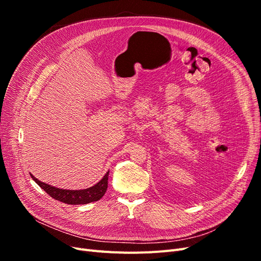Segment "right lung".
I'll return each instance as SVG.
<instances>
[{
	"mask_svg": "<svg viewBox=\"0 0 261 261\" xmlns=\"http://www.w3.org/2000/svg\"><path fill=\"white\" fill-rule=\"evenodd\" d=\"M30 176L46 194L50 195L55 200H59L67 204H85L92 201H98L103 197L108 188L109 172H107V174L96 185L86 189H80V191H69V189L57 188L37 179L33 174H30Z\"/></svg>",
	"mask_w": 261,
	"mask_h": 261,
	"instance_id": "1",
	"label": "right lung"
}]
</instances>
